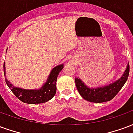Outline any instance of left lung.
<instances>
[{"mask_svg":"<svg viewBox=\"0 0 133 133\" xmlns=\"http://www.w3.org/2000/svg\"><path fill=\"white\" fill-rule=\"evenodd\" d=\"M130 72L129 63L123 75L117 81L107 85L97 88L88 86L80 78H75V82L78 91L81 97L91 103H104L111 100L120 91L128 80Z\"/></svg>","mask_w":133,"mask_h":133,"instance_id":"obj_1","label":"left lung"}]
</instances>
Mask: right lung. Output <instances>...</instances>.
I'll list each match as a JSON object with an SVG mask.
<instances>
[{"instance_id": "1", "label": "right lung", "mask_w": 133, "mask_h": 133, "mask_svg": "<svg viewBox=\"0 0 133 133\" xmlns=\"http://www.w3.org/2000/svg\"><path fill=\"white\" fill-rule=\"evenodd\" d=\"M64 64L53 68L48 77L46 82L39 89H23L16 87L5 78V83L14 95L22 102L28 104H39L46 103L52 99L56 92V82L59 72L63 70ZM4 75H5V63L3 65Z\"/></svg>"}]
</instances>
